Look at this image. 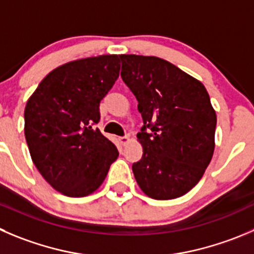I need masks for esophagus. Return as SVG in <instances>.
Here are the masks:
<instances>
[{
    "label": "esophagus",
    "instance_id": "34e87169",
    "mask_svg": "<svg viewBox=\"0 0 254 254\" xmlns=\"http://www.w3.org/2000/svg\"><path fill=\"white\" fill-rule=\"evenodd\" d=\"M118 141H120V143L122 144V146H126V144L128 143L129 138L127 136H123V137H120V138H118Z\"/></svg>",
    "mask_w": 254,
    "mask_h": 254
}]
</instances>
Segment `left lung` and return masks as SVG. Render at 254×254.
I'll return each mask as SVG.
<instances>
[{"label":"left lung","mask_w":254,"mask_h":254,"mask_svg":"<svg viewBox=\"0 0 254 254\" xmlns=\"http://www.w3.org/2000/svg\"><path fill=\"white\" fill-rule=\"evenodd\" d=\"M122 77L138 101L143 154L132 166L141 190L173 199L192 190L214 151L217 117L203 84L168 61L121 55Z\"/></svg>","instance_id":"left-lung-1"}]
</instances>
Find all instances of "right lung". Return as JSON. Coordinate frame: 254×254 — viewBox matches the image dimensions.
<instances>
[{"instance_id":"1","label":"right lung","mask_w":254,"mask_h":254,"mask_svg":"<svg viewBox=\"0 0 254 254\" xmlns=\"http://www.w3.org/2000/svg\"><path fill=\"white\" fill-rule=\"evenodd\" d=\"M116 55L57 67L41 81L25 108V136L42 177L62 194L95 192L117 159L115 144L96 125L100 103L120 76Z\"/></svg>"}]
</instances>
